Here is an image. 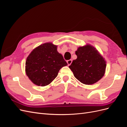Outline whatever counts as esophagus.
<instances>
[{
  "instance_id": "obj_1",
  "label": "esophagus",
  "mask_w": 127,
  "mask_h": 127,
  "mask_svg": "<svg viewBox=\"0 0 127 127\" xmlns=\"http://www.w3.org/2000/svg\"><path fill=\"white\" fill-rule=\"evenodd\" d=\"M67 64H68V66H69V65H70L71 64V63H72V60L70 59V60H67Z\"/></svg>"
}]
</instances>
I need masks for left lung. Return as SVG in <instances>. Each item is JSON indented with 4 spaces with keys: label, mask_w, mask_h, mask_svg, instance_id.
Returning <instances> with one entry per match:
<instances>
[{
    "label": "left lung",
    "mask_w": 127,
    "mask_h": 127,
    "mask_svg": "<svg viewBox=\"0 0 127 127\" xmlns=\"http://www.w3.org/2000/svg\"><path fill=\"white\" fill-rule=\"evenodd\" d=\"M77 59L69 66L74 76L86 85H92L100 80L105 74L106 61L93 46L80 47L75 52Z\"/></svg>",
    "instance_id": "8db88e82"
}]
</instances>
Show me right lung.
<instances>
[{
	"mask_svg": "<svg viewBox=\"0 0 127 127\" xmlns=\"http://www.w3.org/2000/svg\"><path fill=\"white\" fill-rule=\"evenodd\" d=\"M67 65L62 55L57 51V46L49 42L31 52L26 60L25 72L34 84L45 86L50 84L60 69Z\"/></svg>",
	"mask_w": 127,
	"mask_h": 127,
	"instance_id": "obj_1",
	"label": "right lung"
}]
</instances>
